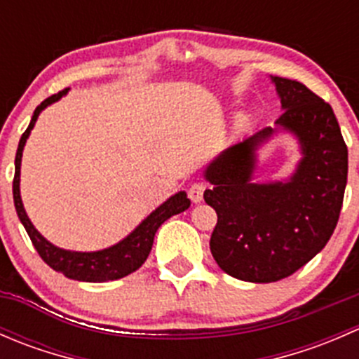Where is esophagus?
<instances>
[{"mask_svg":"<svg viewBox=\"0 0 359 359\" xmlns=\"http://www.w3.org/2000/svg\"><path fill=\"white\" fill-rule=\"evenodd\" d=\"M203 193H205V184H201V182L193 184V186L187 189V194H189L191 201H194V203H200L203 200Z\"/></svg>","mask_w":359,"mask_h":359,"instance_id":"34e87169","label":"esophagus"}]
</instances>
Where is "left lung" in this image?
I'll use <instances>...</instances> for the list:
<instances>
[{"label": "left lung", "instance_id": "1", "mask_svg": "<svg viewBox=\"0 0 359 359\" xmlns=\"http://www.w3.org/2000/svg\"><path fill=\"white\" fill-rule=\"evenodd\" d=\"M281 99L280 128L300 140L304 158L288 182L253 184L255 149L266 126L224 151L206 168V205L217 212L210 250L220 269L250 283H273L306 266L339 222L347 184V146L330 104L306 85L273 78Z\"/></svg>", "mask_w": 359, "mask_h": 359}]
</instances>
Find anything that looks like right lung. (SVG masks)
<instances>
[{
	"instance_id": "add662e5",
	"label": "right lung",
	"mask_w": 359,
	"mask_h": 359,
	"mask_svg": "<svg viewBox=\"0 0 359 359\" xmlns=\"http://www.w3.org/2000/svg\"><path fill=\"white\" fill-rule=\"evenodd\" d=\"M66 93L67 88H64L62 92L55 93V95L43 100V102L36 107L27 130H25L22 137H20L19 149H17L15 154V177H13V203H15L17 215H19L20 222L24 224L25 231H27L36 252L39 253V257H41L52 269L60 271L64 276L78 281L119 280V278L123 276H128L130 273L137 271L144 262H146L147 255H149L151 248H153L154 234H156L158 227L172 215H177V213L189 208L191 201L187 200V194L184 193V191H180L175 196L170 198L168 201L163 203L159 208L154 210L146 220H142V224H140L133 233H130L125 240L119 241L114 247L99 250V252H71V250L57 248L55 245L48 243V241L34 229V226H32L31 220H29L27 213H25L22 200H20V159H22V149L25 146V140H27L29 133H31L39 112L45 109L46 106H50L52 102L59 100L62 95H66Z\"/></svg>"
}]
</instances>
